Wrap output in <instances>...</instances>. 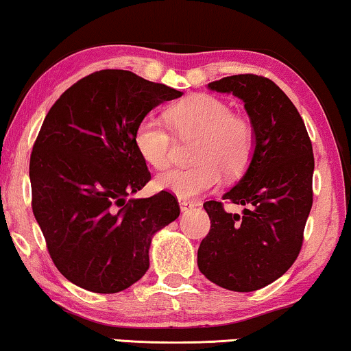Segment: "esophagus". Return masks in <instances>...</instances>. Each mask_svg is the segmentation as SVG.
I'll list each match as a JSON object with an SVG mask.
<instances>
[{
	"label": "esophagus",
	"instance_id": "esophagus-1",
	"mask_svg": "<svg viewBox=\"0 0 351 351\" xmlns=\"http://www.w3.org/2000/svg\"><path fill=\"white\" fill-rule=\"evenodd\" d=\"M179 206H180V210L182 213H186V210H191L195 208V203H191V201H184V199H180L179 201Z\"/></svg>",
	"mask_w": 351,
	"mask_h": 351
}]
</instances>
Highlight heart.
Masks as SVG:
<instances>
[{"label": "heart", "instance_id": "1", "mask_svg": "<svg viewBox=\"0 0 351 351\" xmlns=\"http://www.w3.org/2000/svg\"><path fill=\"white\" fill-rule=\"evenodd\" d=\"M166 118L180 137L199 136L193 160L186 167H172L156 176L158 190L180 199L217 189L225 176H241L251 165L256 132L246 118L237 117L227 102L209 94H198L171 105ZM134 145L142 160L155 169H162L171 160L172 136L161 121L145 117L134 131Z\"/></svg>", "mask_w": 351, "mask_h": 351}]
</instances>
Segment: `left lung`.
Segmentation results:
<instances>
[{
	"label": "left lung",
	"instance_id": "8db88e82",
	"mask_svg": "<svg viewBox=\"0 0 351 351\" xmlns=\"http://www.w3.org/2000/svg\"><path fill=\"white\" fill-rule=\"evenodd\" d=\"M208 89L241 99L256 132L244 176L222 199L243 206L230 214L219 201L203 204L210 230L198 249V268L228 291L262 289L299 256L313 204V148L304 119L271 80L233 75Z\"/></svg>",
	"mask_w": 351,
	"mask_h": 351
}]
</instances>
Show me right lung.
<instances>
[{"mask_svg":"<svg viewBox=\"0 0 351 351\" xmlns=\"http://www.w3.org/2000/svg\"><path fill=\"white\" fill-rule=\"evenodd\" d=\"M180 90L128 70H102L65 90L30 158L33 214L57 270L99 294L128 289L150 267L155 233L179 217L174 196L128 199L148 180L138 121Z\"/></svg>","mask_w":351,"mask_h":351,"instance_id":"obj_1","label":"right lung"}]
</instances>
